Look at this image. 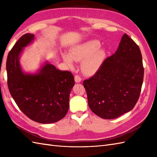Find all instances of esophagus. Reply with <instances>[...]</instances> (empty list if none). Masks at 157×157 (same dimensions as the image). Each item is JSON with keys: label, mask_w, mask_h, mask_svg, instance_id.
<instances>
[{"label": "esophagus", "mask_w": 157, "mask_h": 157, "mask_svg": "<svg viewBox=\"0 0 157 157\" xmlns=\"http://www.w3.org/2000/svg\"><path fill=\"white\" fill-rule=\"evenodd\" d=\"M74 78H75V82L76 83H79V82H80L82 81L81 77L78 75H75V77H74Z\"/></svg>", "instance_id": "obj_1"}]
</instances>
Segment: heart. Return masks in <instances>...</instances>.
<instances>
[{
  "label": "heart",
  "instance_id": "heart-1",
  "mask_svg": "<svg viewBox=\"0 0 157 157\" xmlns=\"http://www.w3.org/2000/svg\"><path fill=\"white\" fill-rule=\"evenodd\" d=\"M100 46L101 43L97 40L88 41L73 48L69 54L62 53V57L69 67L74 66V61L84 59L82 65L83 71L87 74H93L97 71L105 57V52L98 49Z\"/></svg>",
  "mask_w": 157,
  "mask_h": 157
}]
</instances>
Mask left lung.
I'll return each instance as SVG.
<instances>
[{
  "label": "left lung",
  "instance_id": "left-lung-1",
  "mask_svg": "<svg viewBox=\"0 0 157 157\" xmlns=\"http://www.w3.org/2000/svg\"><path fill=\"white\" fill-rule=\"evenodd\" d=\"M143 79L140 50L125 34L115 54L83 82L91 111L105 119L117 118L130 111L138 101Z\"/></svg>",
  "mask_w": 157,
  "mask_h": 157
}]
</instances>
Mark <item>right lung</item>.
Instances as JSON below:
<instances>
[{
    "mask_svg": "<svg viewBox=\"0 0 157 157\" xmlns=\"http://www.w3.org/2000/svg\"><path fill=\"white\" fill-rule=\"evenodd\" d=\"M34 39V34L23 35L9 52L6 64L8 88L17 105L28 117L40 123H55L68 111L74 77L48 62L38 73H23L19 55Z\"/></svg>",
    "mask_w": 157,
    "mask_h": 157,
    "instance_id": "right-lung-1",
    "label": "right lung"
}]
</instances>
